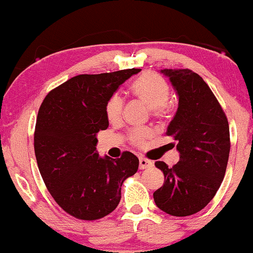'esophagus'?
<instances>
[{"instance_id": "obj_1", "label": "esophagus", "mask_w": 253, "mask_h": 253, "mask_svg": "<svg viewBox=\"0 0 253 253\" xmlns=\"http://www.w3.org/2000/svg\"><path fill=\"white\" fill-rule=\"evenodd\" d=\"M153 165V163L149 159L144 158V157H140L139 158V169L144 170V169H147V168H151Z\"/></svg>"}]
</instances>
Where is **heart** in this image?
Wrapping results in <instances>:
<instances>
[{
    "mask_svg": "<svg viewBox=\"0 0 253 253\" xmlns=\"http://www.w3.org/2000/svg\"><path fill=\"white\" fill-rule=\"evenodd\" d=\"M133 94L136 97L140 98L152 110L153 115L162 117L164 114V106L168 103L170 97V88L168 83L162 77L157 76L155 74L141 75L133 82L130 86ZM124 101L121 97L112 96L106 104V115L110 123H117L120 120L123 114ZM151 132L149 129H136L132 132L130 139L136 145H141L149 139Z\"/></svg>",
    "mask_w": 253,
    "mask_h": 253,
    "instance_id": "1",
    "label": "heart"
}]
</instances>
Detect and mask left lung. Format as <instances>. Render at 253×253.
<instances>
[{
  "instance_id": "1",
  "label": "left lung",
  "mask_w": 253,
  "mask_h": 253,
  "mask_svg": "<svg viewBox=\"0 0 253 253\" xmlns=\"http://www.w3.org/2000/svg\"><path fill=\"white\" fill-rule=\"evenodd\" d=\"M161 74L178 96L167 135L177 141L179 162L172 168L156 162L165 181L153 199L165 213L188 216L203 210L221 184L231 147L228 121L208 84L195 72L164 69Z\"/></svg>"
}]
</instances>
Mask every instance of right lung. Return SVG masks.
I'll list each match as a JSON object with an SVG mask.
<instances>
[{
	"mask_svg": "<svg viewBox=\"0 0 253 253\" xmlns=\"http://www.w3.org/2000/svg\"><path fill=\"white\" fill-rule=\"evenodd\" d=\"M140 69L78 75L47 94L38 113L34 151L46 188L66 213L81 220L108 215L121 200V185L139 159L96 152L97 133L109 126L106 104Z\"/></svg>",
	"mask_w": 253,
	"mask_h": 253,
	"instance_id": "1",
	"label": "right lung"
}]
</instances>
